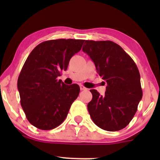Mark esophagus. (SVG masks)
I'll use <instances>...</instances> for the list:
<instances>
[{
  "instance_id": "1",
  "label": "esophagus",
  "mask_w": 160,
  "mask_h": 160,
  "mask_svg": "<svg viewBox=\"0 0 160 160\" xmlns=\"http://www.w3.org/2000/svg\"><path fill=\"white\" fill-rule=\"evenodd\" d=\"M80 90H86V89H87L85 86H83L82 85H80Z\"/></svg>"
}]
</instances>
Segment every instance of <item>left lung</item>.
Instances as JSON below:
<instances>
[{"instance_id": "1", "label": "left lung", "mask_w": 160, "mask_h": 160, "mask_svg": "<svg viewBox=\"0 0 160 160\" xmlns=\"http://www.w3.org/2000/svg\"><path fill=\"white\" fill-rule=\"evenodd\" d=\"M82 51L94 62L107 84L104 96L91 89L87 108L94 123L106 131H119L132 120L142 98L137 65L123 49L111 40H86Z\"/></svg>"}]
</instances>
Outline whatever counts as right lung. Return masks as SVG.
Instances as JSON below:
<instances>
[{
    "label": "right lung",
    "instance_id": "1",
    "mask_svg": "<svg viewBox=\"0 0 160 160\" xmlns=\"http://www.w3.org/2000/svg\"><path fill=\"white\" fill-rule=\"evenodd\" d=\"M84 40L58 39L38 44L28 56L17 86L28 120L42 130L56 128L65 120L80 93L78 84L65 85L57 78L82 48Z\"/></svg>",
    "mask_w": 160,
    "mask_h": 160
}]
</instances>
